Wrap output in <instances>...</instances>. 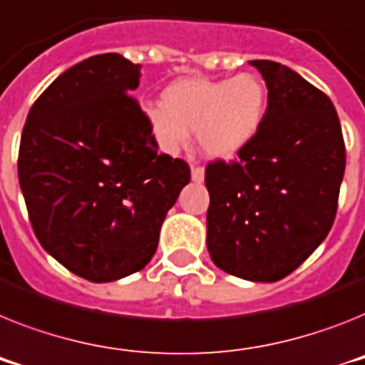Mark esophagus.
Listing matches in <instances>:
<instances>
[{
    "label": "esophagus",
    "mask_w": 365,
    "mask_h": 365,
    "mask_svg": "<svg viewBox=\"0 0 365 365\" xmlns=\"http://www.w3.org/2000/svg\"><path fill=\"white\" fill-rule=\"evenodd\" d=\"M191 178H192V182H197V183L204 182V168L192 167L191 168Z\"/></svg>",
    "instance_id": "obj_1"
}]
</instances>
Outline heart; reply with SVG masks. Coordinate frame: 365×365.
<instances>
[{
    "mask_svg": "<svg viewBox=\"0 0 365 365\" xmlns=\"http://www.w3.org/2000/svg\"><path fill=\"white\" fill-rule=\"evenodd\" d=\"M148 122L158 146L176 154L198 133L202 152L232 159L258 135L267 115V91L254 73L232 79L183 78L163 91V107H150Z\"/></svg>",
    "mask_w": 365,
    "mask_h": 365,
    "instance_id": "heart-1",
    "label": "heart"
}]
</instances>
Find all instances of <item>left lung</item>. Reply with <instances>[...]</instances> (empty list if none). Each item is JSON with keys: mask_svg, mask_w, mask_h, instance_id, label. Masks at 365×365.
I'll list each match as a JSON object with an SVG mask.
<instances>
[{"mask_svg": "<svg viewBox=\"0 0 365 365\" xmlns=\"http://www.w3.org/2000/svg\"><path fill=\"white\" fill-rule=\"evenodd\" d=\"M267 85V115L240 161L206 167L207 250L250 282L295 271L329 235L345 173V143L330 98L274 61H250Z\"/></svg>", "mask_w": 365, "mask_h": 365, "instance_id": "8db88e82", "label": "left lung"}]
</instances>
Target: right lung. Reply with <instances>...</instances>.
I'll use <instances>...</instances> for the list:
<instances>
[{"instance_id": "1", "label": "right lung", "mask_w": 365, "mask_h": 365, "mask_svg": "<svg viewBox=\"0 0 365 365\" xmlns=\"http://www.w3.org/2000/svg\"><path fill=\"white\" fill-rule=\"evenodd\" d=\"M140 64L94 55L63 72L33 103L21 131L18 180L36 240L91 282L140 271L167 211L191 180L159 154L148 116L130 93Z\"/></svg>"}]
</instances>
